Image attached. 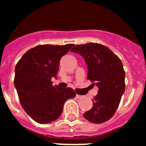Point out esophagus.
Listing matches in <instances>:
<instances>
[{
	"label": "esophagus",
	"instance_id": "34e87169",
	"mask_svg": "<svg viewBox=\"0 0 146 146\" xmlns=\"http://www.w3.org/2000/svg\"><path fill=\"white\" fill-rule=\"evenodd\" d=\"M83 96L80 95H76V98H78V99H80V98H82Z\"/></svg>",
	"mask_w": 146,
	"mask_h": 146
}]
</instances>
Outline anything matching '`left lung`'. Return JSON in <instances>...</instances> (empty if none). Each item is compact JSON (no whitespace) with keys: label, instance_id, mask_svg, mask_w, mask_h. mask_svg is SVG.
<instances>
[{"label":"left lung","instance_id":"left-lung-1","mask_svg":"<svg viewBox=\"0 0 146 146\" xmlns=\"http://www.w3.org/2000/svg\"><path fill=\"white\" fill-rule=\"evenodd\" d=\"M71 52L84 57L87 64V80L98 86L93 106L83 114L93 123H103L115 114L125 92V70L122 61L104 45L96 43L76 45Z\"/></svg>","mask_w":146,"mask_h":146}]
</instances>
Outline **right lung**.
<instances>
[{
  "label": "right lung",
  "mask_w": 146,
  "mask_h": 146,
  "mask_svg": "<svg viewBox=\"0 0 146 146\" xmlns=\"http://www.w3.org/2000/svg\"><path fill=\"white\" fill-rule=\"evenodd\" d=\"M73 46L38 45L24 53L15 66L14 86L21 106L38 123L57 119L66 101L76 96L73 89L53 86L51 81L56 77L60 59Z\"/></svg>",
  "instance_id": "right-lung-1"
}]
</instances>
